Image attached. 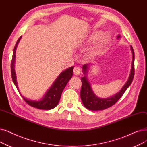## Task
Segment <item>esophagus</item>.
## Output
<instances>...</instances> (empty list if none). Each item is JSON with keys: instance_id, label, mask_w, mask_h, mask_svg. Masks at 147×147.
I'll use <instances>...</instances> for the list:
<instances>
[{"instance_id": "34e87169", "label": "esophagus", "mask_w": 147, "mask_h": 147, "mask_svg": "<svg viewBox=\"0 0 147 147\" xmlns=\"http://www.w3.org/2000/svg\"><path fill=\"white\" fill-rule=\"evenodd\" d=\"M73 73L75 75H79L80 74V68L79 67H75L73 69Z\"/></svg>"}]
</instances>
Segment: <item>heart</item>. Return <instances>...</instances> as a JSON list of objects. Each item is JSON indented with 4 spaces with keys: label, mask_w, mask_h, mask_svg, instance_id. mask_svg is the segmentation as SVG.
Here are the masks:
<instances>
[{
    "label": "heart",
    "mask_w": 147,
    "mask_h": 147,
    "mask_svg": "<svg viewBox=\"0 0 147 147\" xmlns=\"http://www.w3.org/2000/svg\"><path fill=\"white\" fill-rule=\"evenodd\" d=\"M102 36H103V33L100 32H94L88 38L87 41L89 42H94L97 41H98L101 39ZM109 41H110V36L109 35H106L104 36L101 40V44L100 47L97 50H94L93 52H91L90 55L91 56H94L95 55L101 54L102 52H103V51L104 50L106 46L108 44H109Z\"/></svg>",
    "instance_id": "heart-1"
}]
</instances>
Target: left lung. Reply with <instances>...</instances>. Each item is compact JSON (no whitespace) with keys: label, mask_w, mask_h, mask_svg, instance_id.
Segmentation results:
<instances>
[{"label":"left lung","mask_w":147,"mask_h":147,"mask_svg":"<svg viewBox=\"0 0 147 147\" xmlns=\"http://www.w3.org/2000/svg\"><path fill=\"white\" fill-rule=\"evenodd\" d=\"M130 47L132 52V63L129 79L120 91L111 97L107 98H100L94 93L90 83L89 82L87 76H86L90 66L88 63L83 65L82 69L85 76L82 77L81 79L82 84L80 91V98L83 104L86 109L91 111H100L111 107L114 104H115L118 100L123 96L126 89L131 85L134 78V74H135V64H134L135 53H134L133 49L131 46H130Z\"/></svg>","instance_id":"1"}]
</instances>
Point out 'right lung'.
<instances>
[{
  "label": "right lung",
  "mask_w": 147,
  "mask_h": 147,
  "mask_svg": "<svg viewBox=\"0 0 147 147\" xmlns=\"http://www.w3.org/2000/svg\"><path fill=\"white\" fill-rule=\"evenodd\" d=\"M22 38V36L18 38L17 40L16 46L14 49L13 51V55H12V58L11 61V76H12V79L13 81L14 85H16L17 90L18 91L19 93L21 94L19 91V89L18 87V84L17 82V77L15 71V60H16V49L18 42H20V40ZM74 67H71L67 69L64 70L62 71L56 79L53 82L52 85L48 89V91L46 92L45 95L44 97L39 101H35L29 100L26 98L24 97L23 95L21 94L22 97L24 99V100L26 102V103L29 105L30 106H32L34 107L37 108L39 109H43V110H50L53 109L57 105H58L59 101L60 100L62 92L65 88L67 83L71 79L73 76V70Z\"/></svg>",
  "instance_id": "right-lung-1"
}]
</instances>
